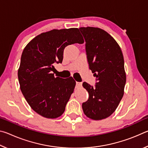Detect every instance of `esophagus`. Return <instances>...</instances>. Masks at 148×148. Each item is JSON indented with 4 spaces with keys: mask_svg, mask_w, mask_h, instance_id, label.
I'll use <instances>...</instances> for the list:
<instances>
[{
    "mask_svg": "<svg viewBox=\"0 0 148 148\" xmlns=\"http://www.w3.org/2000/svg\"><path fill=\"white\" fill-rule=\"evenodd\" d=\"M82 82H76V87H82Z\"/></svg>",
    "mask_w": 148,
    "mask_h": 148,
    "instance_id": "obj_1",
    "label": "esophagus"
}]
</instances>
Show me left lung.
<instances>
[{
    "instance_id": "1",
    "label": "left lung",
    "mask_w": 148,
    "mask_h": 148,
    "mask_svg": "<svg viewBox=\"0 0 148 148\" xmlns=\"http://www.w3.org/2000/svg\"><path fill=\"white\" fill-rule=\"evenodd\" d=\"M86 41L89 68L96 77L95 86L84 82L89 99L82 103L85 115L94 120L105 119L114 113L123 96L126 83L124 59L116 41L104 30L81 27Z\"/></svg>"
}]
</instances>
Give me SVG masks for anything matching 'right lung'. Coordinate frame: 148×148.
Wrapping results in <instances>:
<instances>
[{"label":"right lung","mask_w":148,"mask_h":148,"mask_svg":"<svg viewBox=\"0 0 148 148\" xmlns=\"http://www.w3.org/2000/svg\"><path fill=\"white\" fill-rule=\"evenodd\" d=\"M84 42L78 29H53L38 35L25 47L19 83L25 99L37 114L51 119L63 114L76 82L72 77H55L53 64L62 62L65 47Z\"/></svg>","instance_id":"obj_1"}]
</instances>
